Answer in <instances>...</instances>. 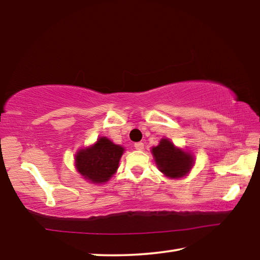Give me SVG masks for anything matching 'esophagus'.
Instances as JSON below:
<instances>
[{
	"label": "esophagus",
	"mask_w": 260,
	"mask_h": 260,
	"mask_svg": "<svg viewBox=\"0 0 260 260\" xmlns=\"http://www.w3.org/2000/svg\"><path fill=\"white\" fill-rule=\"evenodd\" d=\"M134 147H135L136 150H143V149H144V144H143L142 142H136V143L134 144Z\"/></svg>",
	"instance_id": "obj_1"
}]
</instances>
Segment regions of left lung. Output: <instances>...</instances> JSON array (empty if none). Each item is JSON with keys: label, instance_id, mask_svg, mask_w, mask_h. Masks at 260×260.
Here are the masks:
<instances>
[{"label": "left lung", "instance_id": "1", "mask_svg": "<svg viewBox=\"0 0 260 260\" xmlns=\"http://www.w3.org/2000/svg\"><path fill=\"white\" fill-rule=\"evenodd\" d=\"M151 152L158 169L169 178L184 177L193 165V157L190 153L175 147L169 139H161L159 144L151 149Z\"/></svg>", "mask_w": 260, "mask_h": 260}]
</instances>
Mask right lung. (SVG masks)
I'll return each mask as SVG.
<instances>
[{"instance_id":"add662e5","label":"right lung","mask_w":260,"mask_h":260,"mask_svg":"<svg viewBox=\"0 0 260 260\" xmlns=\"http://www.w3.org/2000/svg\"><path fill=\"white\" fill-rule=\"evenodd\" d=\"M125 149L108 138H99L93 146L80 149L76 155L77 171L93 183H104L117 172Z\"/></svg>"}]
</instances>
